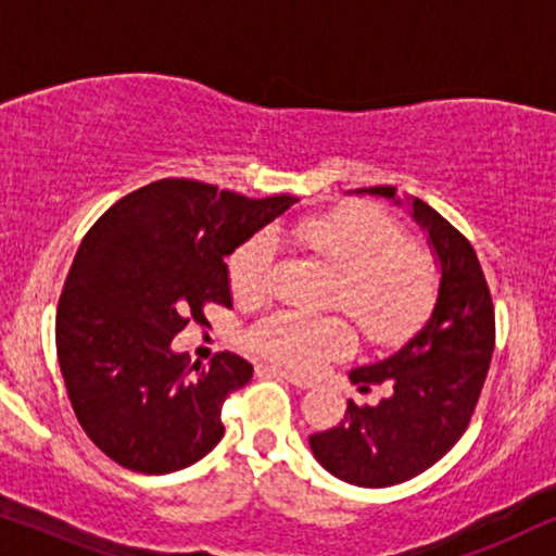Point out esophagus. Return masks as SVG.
I'll use <instances>...</instances> for the list:
<instances>
[{
  "instance_id": "1",
  "label": "esophagus",
  "mask_w": 556,
  "mask_h": 556,
  "mask_svg": "<svg viewBox=\"0 0 556 556\" xmlns=\"http://www.w3.org/2000/svg\"><path fill=\"white\" fill-rule=\"evenodd\" d=\"M265 371H268V375L283 377L286 382H291L293 387H299V390H308V387H314V379L295 375V371H288V369H280V367H265Z\"/></svg>"
}]
</instances>
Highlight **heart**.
Listing matches in <instances>:
<instances>
[{"mask_svg":"<svg viewBox=\"0 0 556 556\" xmlns=\"http://www.w3.org/2000/svg\"><path fill=\"white\" fill-rule=\"evenodd\" d=\"M286 240L324 257L339 273L331 303L344 308L375 346H397L422 329L438 301L440 270L428 250L407 242L397 219L377 204H346L301 219ZM276 245L255 232L230 257V288L242 303L270 293ZM250 346L288 369L311 371L354 349V329L339 314L278 308L248 333Z\"/></svg>","mask_w":556,"mask_h":556,"instance_id":"1","label":"heart"}]
</instances>
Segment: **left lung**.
Returning a JSON list of instances; mask_svg holds the SVG:
<instances>
[{
	"label": "left lung",
	"instance_id": "1",
	"mask_svg": "<svg viewBox=\"0 0 556 556\" xmlns=\"http://www.w3.org/2000/svg\"><path fill=\"white\" fill-rule=\"evenodd\" d=\"M369 192L394 200L397 189L369 187ZM413 217L428 230L443 270L430 321L397 354L349 371L362 392L390 387L379 405L349 400L337 428L311 435L316 460L362 489L405 483L458 443L476 413L496 344L491 291L470 240L422 200H413Z\"/></svg>",
	"mask_w": 556,
	"mask_h": 556
}]
</instances>
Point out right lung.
I'll list each match as a JSON object with an SVG mask.
<instances>
[{"instance_id":"obj_1","label":"right lung","mask_w":556,"mask_h":556,"mask_svg":"<svg viewBox=\"0 0 556 556\" xmlns=\"http://www.w3.org/2000/svg\"><path fill=\"white\" fill-rule=\"evenodd\" d=\"M295 202L197 179H159L121 197L83 238L55 316V346L80 428L118 466L162 476L204 458L225 435L227 394L253 364L219 352L187 367L172 339L232 306L225 255Z\"/></svg>"}]
</instances>
